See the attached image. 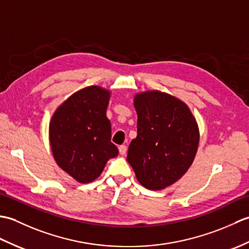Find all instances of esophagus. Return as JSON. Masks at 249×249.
Masks as SVG:
<instances>
[{"mask_svg":"<svg viewBox=\"0 0 249 249\" xmlns=\"http://www.w3.org/2000/svg\"><path fill=\"white\" fill-rule=\"evenodd\" d=\"M119 151L121 155H125L126 152H127V146L126 145H120L119 146Z\"/></svg>","mask_w":249,"mask_h":249,"instance_id":"34e87169","label":"esophagus"}]
</instances>
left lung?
I'll return each instance as SVG.
<instances>
[{
  "label": "left lung",
  "instance_id": "obj_1",
  "mask_svg": "<svg viewBox=\"0 0 249 249\" xmlns=\"http://www.w3.org/2000/svg\"><path fill=\"white\" fill-rule=\"evenodd\" d=\"M137 137L127 161L142 186L161 190L178 181L195 160L200 133L188 106L172 95L152 89L136 94Z\"/></svg>",
  "mask_w": 249,
  "mask_h": 249
}]
</instances>
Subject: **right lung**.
Returning <instances> with one entry per match:
<instances>
[{"instance_id":"right-lung-1","label":"right lung","mask_w":249,"mask_h":249,"mask_svg":"<svg viewBox=\"0 0 249 249\" xmlns=\"http://www.w3.org/2000/svg\"><path fill=\"white\" fill-rule=\"evenodd\" d=\"M111 92L99 86L79 89L54 111L49 123L52 154L62 170L79 183L102 174L119 150L111 142V124L106 115Z\"/></svg>"}]
</instances>
